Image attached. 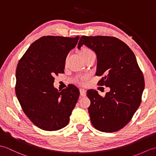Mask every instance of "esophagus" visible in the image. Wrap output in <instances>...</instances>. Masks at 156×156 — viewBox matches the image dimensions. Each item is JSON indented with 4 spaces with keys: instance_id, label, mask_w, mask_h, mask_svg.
I'll use <instances>...</instances> for the list:
<instances>
[{
    "instance_id": "obj_1",
    "label": "esophagus",
    "mask_w": 156,
    "mask_h": 156,
    "mask_svg": "<svg viewBox=\"0 0 156 156\" xmlns=\"http://www.w3.org/2000/svg\"><path fill=\"white\" fill-rule=\"evenodd\" d=\"M80 94L82 97H85L86 94H87V91H86L84 89L80 88Z\"/></svg>"
}]
</instances>
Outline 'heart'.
<instances>
[{"mask_svg":"<svg viewBox=\"0 0 156 156\" xmlns=\"http://www.w3.org/2000/svg\"><path fill=\"white\" fill-rule=\"evenodd\" d=\"M80 53L82 55V57L84 59L88 55L94 54V52L92 51L91 49L88 48H82L80 49ZM84 80H85V77H84V76H78V77L76 78L75 82H77V83H78V84H82Z\"/></svg>","mask_w":156,"mask_h":156,"instance_id":"1","label":"heart"}]
</instances>
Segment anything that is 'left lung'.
I'll list each match as a JSON object with an SVG mask.
<instances>
[{
  "label": "left lung",
  "mask_w": 156,
  "mask_h": 156,
  "mask_svg": "<svg viewBox=\"0 0 156 156\" xmlns=\"http://www.w3.org/2000/svg\"><path fill=\"white\" fill-rule=\"evenodd\" d=\"M82 45L97 54L96 75L102 76L98 85L110 88L105 97L96 90L87 91L91 123L102 132L117 131L131 121L140 107L145 87L144 75L133 51L118 38L84 35L78 48Z\"/></svg>",
  "instance_id": "8db88e82"
}]
</instances>
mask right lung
I'll list each match as a JSON object with an SVG mask.
<instances>
[{"instance_id":"1","label":"right lung","mask_w":156,"mask_h":156,"mask_svg":"<svg viewBox=\"0 0 156 156\" xmlns=\"http://www.w3.org/2000/svg\"><path fill=\"white\" fill-rule=\"evenodd\" d=\"M79 37H41L29 46L16 66V97L29 120L43 130L66 127L78 101L79 89L72 85L58 90L54 87V76L64 72L66 58Z\"/></svg>"}]
</instances>
